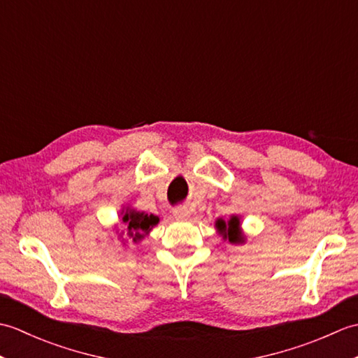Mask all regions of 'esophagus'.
Wrapping results in <instances>:
<instances>
[{
  "instance_id": "34e87169",
  "label": "esophagus",
  "mask_w": 358,
  "mask_h": 358,
  "mask_svg": "<svg viewBox=\"0 0 358 358\" xmlns=\"http://www.w3.org/2000/svg\"><path fill=\"white\" fill-rule=\"evenodd\" d=\"M172 214H173V217L177 218V220H187L189 218L187 208H175Z\"/></svg>"
}]
</instances>
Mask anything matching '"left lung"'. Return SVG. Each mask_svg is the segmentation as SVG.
<instances>
[{
	"label": "left lung",
	"mask_w": 358,
	"mask_h": 358,
	"mask_svg": "<svg viewBox=\"0 0 358 358\" xmlns=\"http://www.w3.org/2000/svg\"><path fill=\"white\" fill-rule=\"evenodd\" d=\"M215 227L218 234L223 237V240H227L229 243H232V245L245 243V235L241 232L240 218L237 215H232L227 222H224L223 218H218L215 222Z\"/></svg>",
	"instance_id": "1"
}]
</instances>
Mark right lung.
I'll return each mask as SVG.
<instances>
[{
  "instance_id": "add662e5",
  "label": "right lung",
  "mask_w": 358,
  "mask_h": 358,
  "mask_svg": "<svg viewBox=\"0 0 358 358\" xmlns=\"http://www.w3.org/2000/svg\"><path fill=\"white\" fill-rule=\"evenodd\" d=\"M159 218L154 214L135 210L132 208H126L121 210V223L120 229H117L118 237L123 238V245L127 241L138 243L144 237H148L149 232L158 224Z\"/></svg>"
}]
</instances>
